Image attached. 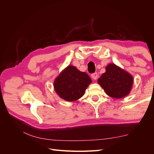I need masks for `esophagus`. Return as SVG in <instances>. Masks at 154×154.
I'll return each instance as SVG.
<instances>
[{"mask_svg": "<svg viewBox=\"0 0 154 154\" xmlns=\"http://www.w3.org/2000/svg\"><path fill=\"white\" fill-rule=\"evenodd\" d=\"M92 78L94 79V80H96V79L97 78V76H98V75H97V72H94L92 74Z\"/></svg>", "mask_w": 154, "mask_h": 154, "instance_id": "obj_1", "label": "esophagus"}]
</instances>
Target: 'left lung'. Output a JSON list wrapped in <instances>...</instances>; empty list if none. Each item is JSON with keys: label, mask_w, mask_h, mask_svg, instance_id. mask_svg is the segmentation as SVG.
<instances>
[{"label": "left lung", "mask_w": 154, "mask_h": 154, "mask_svg": "<svg viewBox=\"0 0 154 154\" xmlns=\"http://www.w3.org/2000/svg\"><path fill=\"white\" fill-rule=\"evenodd\" d=\"M106 71L97 80L106 94L114 98H123L127 96L133 85L132 76L114 63L109 64Z\"/></svg>", "instance_id": "obj_1"}]
</instances>
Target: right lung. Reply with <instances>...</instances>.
I'll use <instances>...</instances> for the list:
<instances>
[{"label":"right lung","instance_id":"add662e5","mask_svg":"<svg viewBox=\"0 0 154 154\" xmlns=\"http://www.w3.org/2000/svg\"><path fill=\"white\" fill-rule=\"evenodd\" d=\"M92 82L91 78L74 66H69L55 79L54 88L57 94L67 101H74L84 94Z\"/></svg>","mask_w":154,"mask_h":154}]
</instances>
